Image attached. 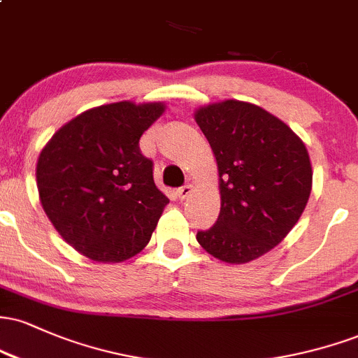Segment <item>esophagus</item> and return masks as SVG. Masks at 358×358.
<instances>
[{
  "label": "esophagus",
  "instance_id": "obj_1",
  "mask_svg": "<svg viewBox=\"0 0 358 358\" xmlns=\"http://www.w3.org/2000/svg\"><path fill=\"white\" fill-rule=\"evenodd\" d=\"M192 190H193L192 185H183V187L178 188V196H180V199H182V200H185L188 195H190Z\"/></svg>",
  "mask_w": 358,
  "mask_h": 358
}]
</instances>
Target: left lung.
Instances as JSON below:
<instances>
[{
	"mask_svg": "<svg viewBox=\"0 0 358 358\" xmlns=\"http://www.w3.org/2000/svg\"><path fill=\"white\" fill-rule=\"evenodd\" d=\"M195 121L219 168L220 213L196 241L213 257L242 264L289 234L311 193L305 143L268 110L242 101L200 108Z\"/></svg>",
	"mask_w": 358,
	"mask_h": 358,
	"instance_id": "left-lung-1",
	"label": "left lung"
}]
</instances>
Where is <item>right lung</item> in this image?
<instances>
[{
	"mask_svg": "<svg viewBox=\"0 0 358 358\" xmlns=\"http://www.w3.org/2000/svg\"><path fill=\"white\" fill-rule=\"evenodd\" d=\"M165 104L122 101L62 126L36 163L40 202L57 232L82 256L121 262L146 248L163 208L153 162L139 138Z\"/></svg>",
	"mask_w": 358,
	"mask_h": 358,
	"instance_id": "right-lung-1",
	"label": "right lung"
}]
</instances>
